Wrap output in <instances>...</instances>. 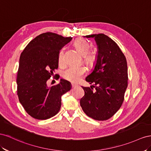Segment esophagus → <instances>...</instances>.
I'll list each match as a JSON object with an SVG mask.
<instances>
[{"label":"esophagus","instance_id":"34e87169","mask_svg":"<svg viewBox=\"0 0 151 151\" xmlns=\"http://www.w3.org/2000/svg\"><path fill=\"white\" fill-rule=\"evenodd\" d=\"M77 86H78V85H76V84H74V83H72V84H71V87H72V88H75V87H77Z\"/></svg>","mask_w":151,"mask_h":151}]
</instances>
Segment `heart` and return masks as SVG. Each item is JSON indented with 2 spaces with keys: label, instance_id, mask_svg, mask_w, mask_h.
<instances>
[{
  "label": "heart",
  "instance_id": "b5f03b06",
  "mask_svg": "<svg viewBox=\"0 0 151 151\" xmlns=\"http://www.w3.org/2000/svg\"><path fill=\"white\" fill-rule=\"evenodd\" d=\"M74 45L79 52L83 56L84 61L89 66H92L97 61V54L93 52H90V46L89 43L83 38H78L75 43ZM58 63L61 66L65 64L64 59V49L62 48L58 54ZM85 68L81 66H71L68 68L63 73V78L72 82L78 81L85 73Z\"/></svg>",
  "mask_w": 151,
  "mask_h": 151
}]
</instances>
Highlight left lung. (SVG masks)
Masks as SVG:
<instances>
[{
	"instance_id": "left-lung-1",
	"label": "left lung",
	"mask_w": 151,
	"mask_h": 151,
	"mask_svg": "<svg viewBox=\"0 0 151 151\" xmlns=\"http://www.w3.org/2000/svg\"><path fill=\"white\" fill-rule=\"evenodd\" d=\"M86 37L95 38L98 55L93 72L85 78L92 85L82 87L85 95L80 106L88 117L104 121L111 118L123 104L128 79L127 59L118 44L104 34Z\"/></svg>"
}]
</instances>
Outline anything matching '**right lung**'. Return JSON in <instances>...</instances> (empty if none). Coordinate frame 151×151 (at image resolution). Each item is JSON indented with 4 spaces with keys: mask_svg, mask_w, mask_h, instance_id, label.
I'll return each mask as SVG.
<instances>
[{
    "mask_svg": "<svg viewBox=\"0 0 151 151\" xmlns=\"http://www.w3.org/2000/svg\"><path fill=\"white\" fill-rule=\"evenodd\" d=\"M71 37L47 32L36 37L21 54L17 72V94L26 112L37 119L53 117L60 110L61 96L71 90L70 83L61 79L50 87L47 81L58 68V54Z\"/></svg>",
    "mask_w": 151,
    "mask_h": 151,
    "instance_id": "1",
    "label": "right lung"
}]
</instances>
